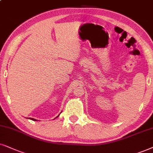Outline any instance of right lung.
Here are the masks:
<instances>
[{"instance_id": "obj_1", "label": "right lung", "mask_w": 153, "mask_h": 153, "mask_svg": "<svg viewBox=\"0 0 153 153\" xmlns=\"http://www.w3.org/2000/svg\"><path fill=\"white\" fill-rule=\"evenodd\" d=\"M58 117H59V116H58ZM30 119H32V120H33V121H36V119H32V118H30Z\"/></svg>"}]
</instances>
